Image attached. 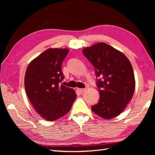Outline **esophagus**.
Returning <instances> with one entry per match:
<instances>
[{
	"mask_svg": "<svg viewBox=\"0 0 155 155\" xmlns=\"http://www.w3.org/2000/svg\"><path fill=\"white\" fill-rule=\"evenodd\" d=\"M86 90H87L86 88H79L78 89V91L80 92V93H83V92H84L85 91H86Z\"/></svg>",
	"mask_w": 155,
	"mask_h": 155,
	"instance_id": "1",
	"label": "esophagus"
}]
</instances>
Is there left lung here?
Segmentation results:
<instances>
[{
    "label": "left lung",
    "mask_w": 155,
    "mask_h": 155,
    "mask_svg": "<svg viewBox=\"0 0 155 155\" xmlns=\"http://www.w3.org/2000/svg\"><path fill=\"white\" fill-rule=\"evenodd\" d=\"M83 54L94 67L100 100L92 110L104 119H112L125 109L135 88L133 67L119 50L105 43L83 50Z\"/></svg>",
    "instance_id": "left-lung-1"
}]
</instances>
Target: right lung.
I'll use <instances>...</instances> for the list:
<instances>
[{
  "label": "right lung",
  "instance_id": "1",
  "mask_svg": "<svg viewBox=\"0 0 155 155\" xmlns=\"http://www.w3.org/2000/svg\"><path fill=\"white\" fill-rule=\"evenodd\" d=\"M68 49L49 48L32 60L25 77L26 94L37 113L47 121L66 114L76 98L71 88L60 85L63 79L61 65Z\"/></svg>",
  "mask_w": 155,
  "mask_h": 155
}]
</instances>
